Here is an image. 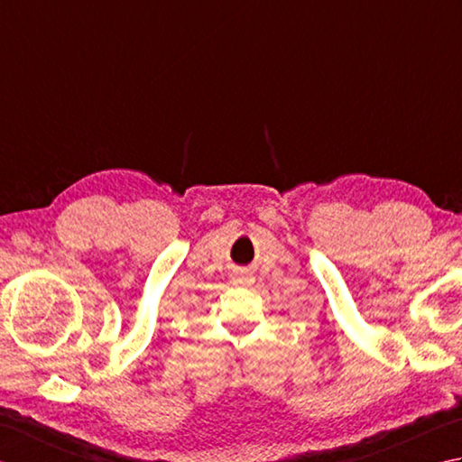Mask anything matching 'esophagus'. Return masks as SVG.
Masks as SVG:
<instances>
[{"mask_svg": "<svg viewBox=\"0 0 462 462\" xmlns=\"http://www.w3.org/2000/svg\"><path fill=\"white\" fill-rule=\"evenodd\" d=\"M233 283L241 285V287H251L253 283H255V277L249 275V273H235Z\"/></svg>", "mask_w": 462, "mask_h": 462, "instance_id": "34e87169", "label": "esophagus"}]
</instances>
